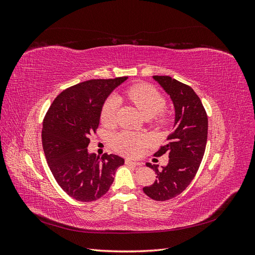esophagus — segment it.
Returning a JSON list of instances; mask_svg holds the SVG:
<instances>
[{
	"mask_svg": "<svg viewBox=\"0 0 255 255\" xmlns=\"http://www.w3.org/2000/svg\"><path fill=\"white\" fill-rule=\"evenodd\" d=\"M126 164L127 165H134V166H141L142 163L140 161H136V160H132V159H126Z\"/></svg>",
	"mask_w": 255,
	"mask_h": 255,
	"instance_id": "34e87169",
	"label": "esophagus"
}]
</instances>
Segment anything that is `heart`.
<instances>
[{"label":"heart","instance_id":"obj_1","mask_svg":"<svg viewBox=\"0 0 255 255\" xmlns=\"http://www.w3.org/2000/svg\"><path fill=\"white\" fill-rule=\"evenodd\" d=\"M128 97L138 107L144 117L150 118L158 115L155 118L157 125L163 126L166 118L159 114L164 111L166 100L155 88L149 85H136L128 90ZM120 100L117 96H111L106 100L101 112V120L105 125H111L116 118ZM146 143V138L142 134L132 132H120L112 137V144L120 153L127 155H136L139 153L141 146Z\"/></svg>","mask_w":255,"mask_h":255}]
</instances>
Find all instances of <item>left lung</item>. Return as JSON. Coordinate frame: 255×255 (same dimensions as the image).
<instances>
[{"label": "left lung", "mask_w": 255, "mask_h": 255, "mask_svg": "<svg viewBox=\"0 0 255 255\" xmlns=\"http://www.w3.org/2000/svg\"><path fill=\"white\" fill-rule=\"evenodd\" d=\"M153 79L170 96L175 117L172 133L167 138L169 142L154 154L161 156L168 153L169 163L161 169L145 164L155 171L157 180L143 187V192L156 201H166L180 195L194 180L204 155L208 121L201 100L188 85L170 76L154 75Z\"/></svg>", "instance_id": "8db88e82"}]
</instances>
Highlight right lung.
Returning <instances> with one entry per match:
<instances>
[{"mask_svg": "<svg viewBox=\"0 0 255 255\" xmlns=\"http://www.w3.org/2000/svg\"><path fill=\"white\" fill-rule=\"evenodd\" d=\"M128 76L89 80L65 89L43 119L42 146L56 182L67 195L81 202L104 196L125 159L115 154L101 157L88 152L106 98Z\"/></svg>", "mask_w": 255, "mask_h": 255, "instance_id": "obj_1", "label": "right lung"}]
</instances>
